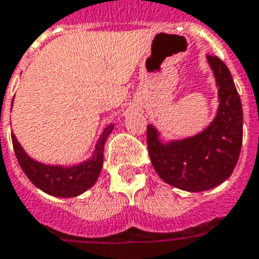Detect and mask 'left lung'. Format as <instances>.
Listing matches in <instances>:
<instances>
[{
    "mask_svg": "<svg viewBox=\"0 0 259 259\" xmlns=\"http://www.w3.org/2000/svg\"><path fill=\"white\" fill-rule=\"evenodd\" d=\"M219 87V110L209 127L194 137L163 144L152 125L147 144L152 165L168 185L186 191L219 186L234 171L243 140V110L230 70L216 55H206Z\"/></svg>",
    "mask_w": 259,
    "mask_h": 259,
    "instance_id": "1",
    "label": "left lung"
}]
</instances>
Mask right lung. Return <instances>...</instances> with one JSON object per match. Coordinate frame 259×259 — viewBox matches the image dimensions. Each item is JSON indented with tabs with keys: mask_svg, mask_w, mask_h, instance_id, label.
Masks as SVG:
<instances>
[{
	"mask_svg": "<svg viewBox=\"0 0 259 259\" xmlns=\"http://www.w3.org/2000/svg\"><path fill=\"white\" fill-rule=\"evenodd\" d=\"M112 127L114 125H110L104 129L90 160L73 167L40 164L25 153L15 134H12V143L20 167L37 189L55 197H76L96 182L103 165L104 143L112 132Z\"/></svg>",
	"mask_w": 259,
	"mask_h": 259,
	"instance_id": "obj_1",
	"label": "right lung"
}]
</instances>
